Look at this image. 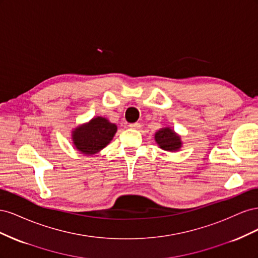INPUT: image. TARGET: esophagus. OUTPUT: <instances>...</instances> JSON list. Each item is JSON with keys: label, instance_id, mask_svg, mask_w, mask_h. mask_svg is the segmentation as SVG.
<instances>
[{"label": "esophagus", "instance_id": "34e87169", "mask_svg": "<svg viewBox=\"0 0 258 258\" xmlns=\"http://www.w3.org/2000/svg\"><path fill=\"white\" fill-rule=\"evenodd\" d=\"M129 126L131 127V128H135V129H139L140 127H141V123H140V122H132V123H130L129 124Z\"/></svg>", "mask_w": 258, "mask_h": 258}]
</instances>
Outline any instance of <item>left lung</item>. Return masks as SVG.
Listing matches in <instances>:
<instances>
[{"label": "left lung", "instance_id": "left-lung-1", "mask_svg": "<svg viewBox=\"0 0 258 258\" xmlns=\"http://www.w3.org/2000/svg\"><path fill=\"white\" fill-rule=\"evenodd\" d=\"M155 140L160 146V148L169 152L177 151L182 145L181 139H179V137L176 136L174 134V131L171 130L170 128L160 129L157 134L155 135Z\"/></svg>", "mask_w": 258, "mask_h": 258}]
</instances>
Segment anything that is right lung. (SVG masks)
<instances>
[{"mask_svg":"<svg viewBox=\"0 0 258 258\" xmlns=\"http://www.w3.org/2000/svg\"><path fill=\"white\" fill-rule=\"evenodd\" d=\"M116 131V124L103 117H96L73 132V142L81 153L92 155L110 143Z\"/></svg>","mask_w":258,"mask_h":258,"instance_id":"obj_1","label":"right lung"}]
</instances>
